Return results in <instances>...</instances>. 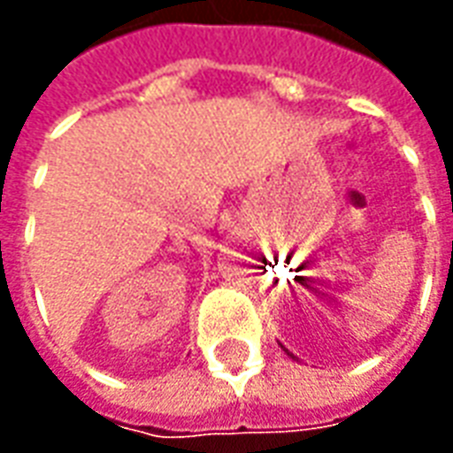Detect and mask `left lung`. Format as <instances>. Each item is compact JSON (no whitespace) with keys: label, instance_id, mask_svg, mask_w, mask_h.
I'll return each instance as SVG.
<instances>
[{"label":"left lung","instance_id":"8db88e82","mask_svg":"<svg viewBox=\"0 0 453 453\" xmlns=\"http://www.w3.org/2000/svg\"><path fill=\"white\" fill-rule=\"evenodd\" d=\"M286 351V354H288V357H294V354H291V351H288V349H284ZM294 359H296V357H294Z\"/></svg>","mask_w":453,"mask_h":453}]
</instances>
